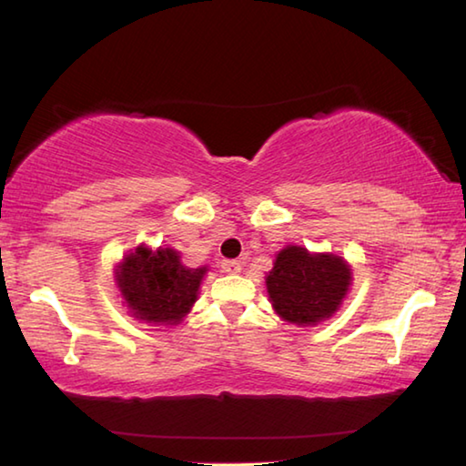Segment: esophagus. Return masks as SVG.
Here are the masks:
<instances>
[{
    "label": "esophagus",
    "instance_id": "34e87169",
    "mask_svg": "<svg viewBox=\"0 0 466 466\" xmlns=\"http://www.w3.org/2000/svg\"><path fill=\"white\" fill-rule=\"evenodd\" d=\"M240 269H242V265H240V261H234V258H224L222 261V271L224 273H240Z\"/></svg>",
    "mask_w": 466,
    "mask_h": 466
}]
</instances>
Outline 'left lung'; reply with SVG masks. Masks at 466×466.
<instances>
[{"instance_id":"1","label":"left lung","mask_w":466,"mask_h":466,"mask_svg":"<svg viewBox=\"0 0 466 466\" xmlns=\"http://www.w3.org/2000/svg\"><path fill=\"white\" fill-rule=\"evenodd\" d=\"M351 286V269L330 252H309L289 244L275 257L267 275L275 312L294 325L310 327L339 310Z\"/></svg>"}]
</instances>
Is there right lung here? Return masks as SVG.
<instances>
[{
    "label": "right lung",
    "mask_w": 466,
    "mask_h": 466,
    "mask_svg": "<svg viewBox=\"0 0 466 466\" xmlns=\"http://www.w3.org/2000/svg\"><path fill=\"white\" fill-rule=\"evenodd\" d=\"M208 267H185L175 248L152 250L141 244L115 271L116 288L131 317L152 325H178L195 304Z\"/></svg>",
    "instance_id": "right-lung-1"
}]
</instances>
